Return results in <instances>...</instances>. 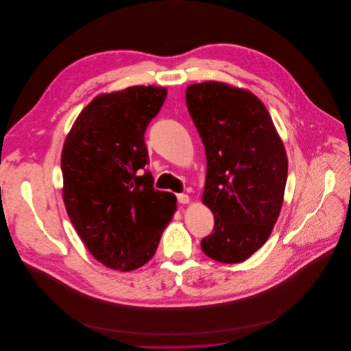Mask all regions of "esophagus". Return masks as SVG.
<instances>
[{
  "instance_id": "obj_1",
  "label": "esophagus",
  "mask_w": 351,
  "mask_h": 351,
  "mask_svg": "<svg viewBox=\"0 0 351 351\" xmlns=\"http://www.w3.org/2000/svg\"><path fill=\"white\" fill-rule=\"evenodd\" d=\"M177 200H178L180 204H188L189 202V196L184 195V193H180V195H177Z\"/></svg>"
}]
</instances>
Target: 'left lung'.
Segmentation results:
<instances>
[{"mask_svg": "<svg viewBox=\"0 0 351 351\" xmlns=\"http://www.w3.org/2000/svg\"><path fill=\"white\" fill-rule=\"evenodd\" d=\"M189 114L206 155L202 202L215 226L201 250L223 263L246 261L278 219L288 177L285 147L252 93L206 81L186 89Z\"/></svg>", "mask_w": 351, "mask_h": 351, "instance_id": "8db88e82", "label": "left lung"}]
</instances>
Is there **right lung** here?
Wrapping results in <instances>:
<instances>
[{"label":"right lung","instance_id":"1","mask_svg":"<svg viewBox=\"0 0 351 351\" xmlns=\"http://www.w3.org/2000/svg\"><path fill=\"white\" fill-rule=\"evenodd\" d=\"M166 96L158 86L97 96L81 112L63 146L69 217L92 255L114 270L147 263L176 210V196L154 189L145 169V132Z\"/></svg>","mask_w":351,"mask_h":351}]
</instances>
